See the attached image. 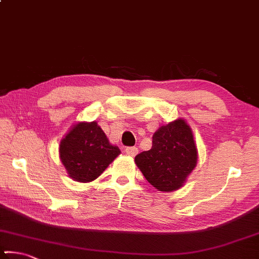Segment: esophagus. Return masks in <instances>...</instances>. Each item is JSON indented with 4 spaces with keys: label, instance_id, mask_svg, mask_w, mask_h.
I'll return each instance as SVG.
<instances>
[{
    "label": "esophagus",
    "instance_id": "1",
    "mask_svg": "<svg viewBox=\"0 0 259 259\" xmlns=\"http://www.w3.org/2000/svg\"><path fill=\"white\" fill-rule=\"evenodd\" d=\"M125 153L130 156H136L138 154V148L137 147H127L125 149Z\"/></svg>",
    "mask_w": 259,
    "mask_h": 259
}]
</instances>
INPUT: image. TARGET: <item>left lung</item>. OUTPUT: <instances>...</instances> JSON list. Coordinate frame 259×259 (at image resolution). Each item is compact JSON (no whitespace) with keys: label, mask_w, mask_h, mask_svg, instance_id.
I'll return each mask as SVG.
<instances>
[{"label":"left lung","mask_w":259,"mask_h":259,"mask_svg":"<svg viewBox=\"0 0 259 259\" xmlns=\"http://www.w3.org/2000/svg\"><path fill=\"white\" fill-rule=\"evenodd\" d=\"M197 147L193 131L185 119L159 127L153 134L149 151L136 156V164L146 180L159 192L182 188L197 163Z\"/></svg>","instance_id":"left-lung-1"}]
</instances>
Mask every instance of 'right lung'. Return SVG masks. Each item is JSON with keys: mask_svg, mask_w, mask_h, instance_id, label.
<instances>
[{"mask_svg": "<svg viewBox=\"0 0 259 259\" xmlns=\"http://www.w3.org/2000/svg\"><path fill=\"white\" fill-rule=\"evenodd\" d=\"M120 153L97 121L76 122L59 144V157L67 175L83 183L98 178Z\"/></svg>", "mask_w": 259, "mask_h": 259, "instance_id": "obj_1", "label": "right lung"}]
</instances>
